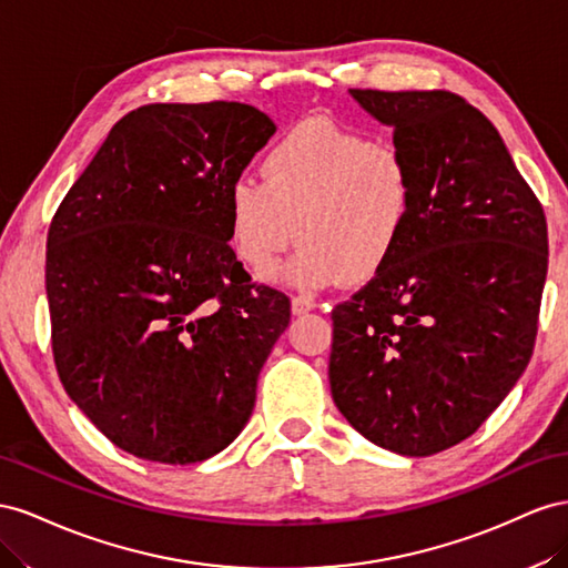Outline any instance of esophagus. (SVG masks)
<instances>
[{
	"mask_svg": "<svg viewBox=\"0 0 568 568\" xmlns=\"http://www.w3.org/2000/svg\"><path fill=\"white\" fill-rule=\"evenodd\" d=\"M316 310V302L312 297H304V295H297L293 297V314L295 316H302V314H310Z\"/></svg>",
	"mask_w": 568,
	"mask_h": 568,
	"instance_id": "esophagus-1",
	"label": "esophagus"
}]
</instances>
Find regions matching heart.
Here are the masks:
<instances>
[{
	"mask_svg": "<svg viewBox=\"0 0 568 568\" xmlns=\"http://www.w3.org/2000/svg\"><path fill=\"white\" fill-rule=\"evenodd\" d=\"M414 197V171L397 148L310 119L268 150L262 183L231 185V245L250 271L266 273L297 235L302 247L273 278L302 290L364 283L395 256Z\"/></svg>",
	"mask_w": 568,
	"mask_h": 568,
	"instance_id": "1",
	"label": "heart"
}]
</instances>
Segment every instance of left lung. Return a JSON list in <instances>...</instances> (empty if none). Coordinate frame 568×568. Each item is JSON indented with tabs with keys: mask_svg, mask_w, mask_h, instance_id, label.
Here are the masks:
<instances>
[{
	"mask_svg": "<svg viewBox=\"0 0 568 568\" xmlns=\"http://www.w3.org/2000/svg\"><path fill=\"white\" fill-rule=\"evenodd\" d=\"M416 181L385 268L333 310L331 393L354 430L404 457L474 435L526 371L547 221L497 128L455 92L349 90Z\"/></svg>",
	"mask_w": 568,
	"mask_h": 568,
	"instance_id": "obj_1",
	"label": "left lung"
}]
</instances>
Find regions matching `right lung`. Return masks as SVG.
<instances>
[{"instance_id":"obj_1","label":"right lung","mask_w":568,"mask_h":568,"mask_svg":"<svg viewBox=\"0 0 568 568\" xmlns=\"http://www.w3.org/2000/svg\"><path fill=\"white\" fill-rule=\"evenodd\" d=\"M273 133L240 102L140 106L57 209L44 268L54 364L128 455L197 464L252 416L290 300L235 258L229 190Z\"/></svg>"}]
</instances>
